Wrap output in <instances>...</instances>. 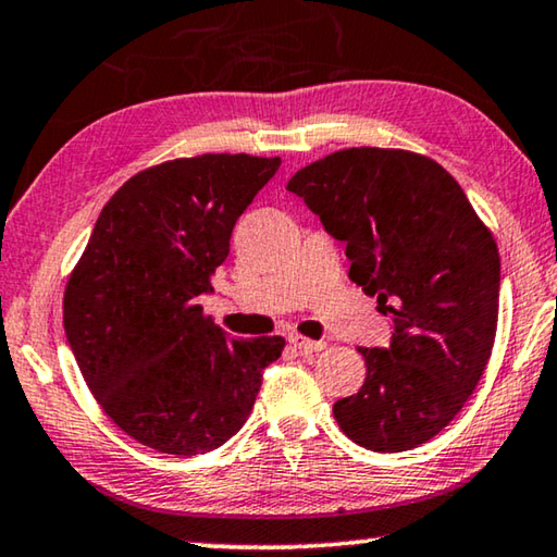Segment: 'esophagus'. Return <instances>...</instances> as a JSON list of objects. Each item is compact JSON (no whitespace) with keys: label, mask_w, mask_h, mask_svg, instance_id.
<instances>
[{"label":"esophagus","mask_w":557,"mask_h":557,"mask_svg":"<svg viewBox=\"0 0 557 557\" xmlns=\"http://www.w3.org/2000/svg\"><path fill=\"white\" fill-rule=\"evenodd\" d=\"M289 344H293V347L299 349V351H322L324 349V342H314V339L299 337V334H295V337H289Z\"/></svg>","instance_id":"34e87169"}]
</instances>
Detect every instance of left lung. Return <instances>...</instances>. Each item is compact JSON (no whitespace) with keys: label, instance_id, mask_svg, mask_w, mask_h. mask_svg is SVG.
Masks as SVG:
<instances>
[{"label":"left lung","instance_id":"left-lung-1","mask_svg":"<svg viewBox=\"0 0 557 557\" xmlns=\"http://www.w3.org/2000/svg\"><path fill=\"white\" fill-rule=\"evenodd\" d=\"M287 190L347 245L349 280L394 322L389 347H359L367 379L334 404V419L369 451L426 444L491 359L496 240L446 168L401 148H344L297 171Z\"/></svg>","mask_w":557,"mask_h":557}]
</instances>
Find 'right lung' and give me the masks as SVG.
Returning a JSON list of instances; mask_svg holds the SVG:
<instances>
[{
  "mask_svg": "<svg viewBox=\"0 0 557 557\" xmlns=\"http://www.w3.org/2000/svg\"><path fill=\"white\" fill-rule=\"evenodd\" d=\"M280 158L202 153L146 168L106 202L64 293V330L94 399L131 438L198 456L243 429L282 337L233 339L198 297Z\"/></svg>",
  "mask_w": 557,
  "mask_h": 557,
  "instance_id": "1",
  "label": "right lung"
}]
</instances>
